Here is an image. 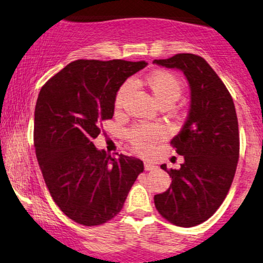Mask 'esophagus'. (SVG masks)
Instances as JSON below:
<instances>
[{
	"label": "esophagus",
	"instance_id": "34e87169",
	"mask_svg": "<svg viewBox=\"0 0 263 263\" xmlns=\"http://www.w3.org/2000/svg\"><path fill=\"white\" fill-rule=\"evenodd\" d=\"M144 168H145V170H147V171H153V170H155L156 166L151 164V162H145V164H144Z\"/></svg>",
	"mask_w": 263,
	"mask_h": 263
}]
</instances>
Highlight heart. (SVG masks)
<instances>
[{
    "label": "heart",
    "mask_w": 263,
    "mask_h": 263,
    "mask_svg": "<svg viewBox=\"0 0 263 263\" xmlns=\"http://www.w3.org/2000/svg\"><path fill=\"white\" fill-rule=\"evenodd\" d=\"M147 84L152 89L159 104H174L177 99L181 97L183 92V85L181 80L172 72L165 70H158L148 75ZM132 88V81L124 82L119 88L115 97V108L121 109L124 105L125 99L127 97L128 92ZM164 128L159 125H147L141 124L136 125L127 131V139L131 147L135 149L138 154L148 155L154 149L156 143H159L164 138Z\"/></svg>",
    "instance_id": "b5f03b06"
}]
</instances>
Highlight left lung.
Returning a JSON list of instances; mask_svg holds the SVG:
<instances>
[{"instance_id": "1", "label": "left lung", "mask_w": 263, "mask_h": 263, "mask_svg": "<svg viewBox=\"0 0 263 263\" xmlns=\"http://www.w3.org/2000/svg\"><path fill=\"white\" fill-rule=\"evenodd\" d=\"M155 64L184 72L191 86V109L183 127L171 141L184 162L167 171L172 183L154 197L165 220L194 227L210 218L227 197L239 160L238 118L231 93L204 58L178 53Z\"/></svg>"}]
</instances>
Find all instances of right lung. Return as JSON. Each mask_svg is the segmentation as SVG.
Instances as JSON below:
<instances>
[{"label":"right lung","mask_w":263,"mask_h":263,"mask_svg":"<svg viewBox=\"0 0 263 263\" xmlns=\"http://www.w3.org/2000/svg\"><path fill=\"white\" fill-rule=\"evenodd\" d=\"M142 62L79 59L42 86L35 107L34 145L49 194L76 223L99 226L121 211L144 170L134 156H111L93 144L114 115L115 97Z\"/></svg>","instance_id":"right-lung-1"}]
</instances>
